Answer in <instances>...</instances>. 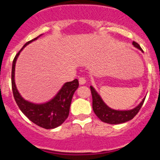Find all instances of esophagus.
Returning <instances> with one entry per match:
<instances>
[{
    "instance_id": "esophagus-1",
    "label": "esophagus",
    "mask_w": 160,
    "mask_h": 160,
    "mask_svg": "<svg viewBox=\"0 0 160 160\" xmlns=\"http://www.w3.org/2000/svg\"><path fill=\"white\" fill-rule=\"evenodd\" d=\"M79 81V84L80 85H84L85 83L87 82V80H86V78L83 77H80L78 79Z\"/></svg>"
}]
</instances>
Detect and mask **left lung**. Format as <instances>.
Returning <instances> with one entry per match:
<instances>
[{"instance_id":"left-lung-1","label":"left lung","mask_w":160,"mask_h":160,"mask_svg":"<svg viewBox=\"0 0 160 160\" xmlns=\"http://www.w3.org/2000/svg\"><path fill=\"white\" fill-rule=\"evenodd\" d=\"M132 44L135 47L142 51L140 46L137 42H133ZM90 91H91V94H92V107L94 114L97 115L98 118H99L101 121L109 124L123 123V122H128L129 120H131L138 114V112L142 107V104H143L144 100H145V98H143L142 102L132 110H129V111H117V110L110 108L102 101V98L100 97L99 94L96 92V90H94L92 86H90Z\"/></svg>"}]
</instances>
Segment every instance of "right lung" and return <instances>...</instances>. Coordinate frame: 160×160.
Here are the masks:
<instances>
[{
  "mask_svg": "<svg viewBox=\"0 0 160 160\" xmlns=\"http://www.w3.org/2000/svg\"><path fill=\"white\" fill-rule=\"evenodd\" d=\"M42 35H39L34 39L26 42L14 58L12 66V94L20 110L30 121L45 129H53L62 125L68 118L72 98L78 87L79 84L78 79H74L72 82L65 83L58 93L51 100L42 104H36L24 99L18 92L14 80L15 65L21 51L27 45L37 40Z\"/></svg>",
  "mask_w": 160,
  "mask_h": 160,
  "instance_id": "right-lung-1",
  "label": "right lung"
}]
</instances>
